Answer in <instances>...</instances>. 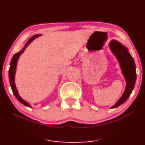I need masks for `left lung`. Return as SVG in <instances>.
<instances>
[{"mask_svg": "<svg viewBox=\"0 0 145 145\" xmlns=\"http://www.w3.org/2000/svg\"><path fill=\"white\" fill-rule=\"evenodd\" d=\"M109 46L118 60L119 61L121 72L126 81V87L121 97L110 108H115L125 102L132 93L136 81V66L133 57L127 48L116 40L110 42Z\"/></svg>", "mask_w": 145, "mask_h": 145, "instance_id": "obj_1", "label": "left lung"}]
</instances>
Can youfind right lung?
<instances>
[{
    "label": "right lung",
    "mask_w": 145,
    "mask_h": 145,
    "mask_svg": "<svg viewBox=\"0 0 145 145\" xmlns=\"http://www.w3.org/2000/svg\"><path fill=\"white\" fill-rule=\"evenodd\" d=\"M40 35H40V34L35 35L33 36L32 37L30 38L28 40L27 43L25 44V46H24V47L22 48V49L20 50L19 52L16 53V54L14 55L13 57H12V60H11L10 64L8 75H9V81H10V86H11L12 92H13L14 95H15L16 99H17L18 101L20 102V103H21L22 104H23L24 105H25L27 107H31V106H30L29 103H27L25 101H24V99H22V98L20 97V96L19 95V94H18V92L17 89H16V87L15 81H15V73H16V67H17V62H18V59H19V57L20 55H21L22 53L24 52V50H25L26 47H27V46L29 45L30 43H31V42L35 39H36L37 37H39Z\"/></svg>",
    "instance_id": "1"
}]
</instances>
